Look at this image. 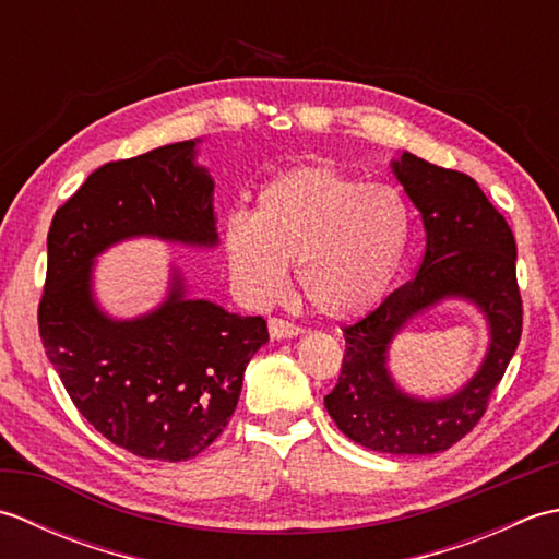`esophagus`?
I'll return each mask as SVG.
<instances>
[{
	"instance_id": "obj_1",
	"label": "esophagus",
	"mask_w": 559,
	"mask_h": 559,
	"mask_svg": "<svg viewBox=\"0 0 559 559\" xmlns=\"http://www.w3.org/2000/svg\"><path fill=\"white\" fill-rule=\"evenodd\" d=\"M269 334H271V338L281 341V338H293V336H300V334H302V329H300L298 324L288 322V319L271 317V319H269Z\"/></svg>"
}]
</instances>
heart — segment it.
I'll return each mask as SVG.
<instances>
[{
	"label": "heart",
	"mask_w": 559,
	"mask_h": 559,
	"mask_svg": "<svg viewBox=\"0 0 559 559\" xmlns=\"http://www.w3.org/2000/svg\"><path fill=\"white\" fill-rule=\"evenodd\" d=\"M408 237L411 209L396 187L302 165L261 187L252 218L225 221L223 252L252 302L278 300L298 264L307 302L329 319H353L384 298Z\"/></svg>",
	"instance_id": "1"
}]
</instances>
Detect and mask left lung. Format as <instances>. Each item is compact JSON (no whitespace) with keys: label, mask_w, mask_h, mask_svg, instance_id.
Masks as SVG:
<instances>
[{"label":"left lung","mask_w":559,"mask_h":559,"mask_svg":"<svg viewBox=\"0 0 559 559\" xmlns=\"http://www.w3.org/2000/svg\"><path fill=\"white\" fill-rule=\"evenodd\" d=\"M391 170L420 211L425 254L413 281L358 324L343 329L346 355L324 406L338 430L367 449L396 456L439 454L478 425L519 346L524 307L516 242L473 177L408 151L391 160ZM447 297L468 299L484 312L491 329L489 353L481 370L454 395L411 397L388 372V346L413 316Z\"/></svg>","instance_id":"8db88e82"}]
</instances>
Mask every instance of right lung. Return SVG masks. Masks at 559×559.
I'll list each match as a JSON object with an SVG mask.
<instances>
[{"mask_svg":"<svg viewBox=\"0 0 559 559\" xmlns=\"http://www.w3.org/2000/svg\"><path fill=\"white\" fill-rule=\"evenodd\" d=\"M197 141L105 163L57 209L47 233L38 329L79 413L141 459L187 461L233 418L245 367L269 341L261 317L189 300L182 273L156 310L112 319L93 298V261L132 240L216 247L213 180Z\"/></svg>","mask_w":559,"mask_h":559,"instance_id":"obj_1","label":"right lung"}]
</instances>
